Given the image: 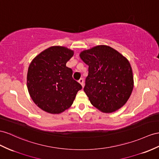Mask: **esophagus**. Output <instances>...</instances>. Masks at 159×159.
<instances>
[{
  "mask_svg": "<svg viewBox=\"0 0 159 159\" xmlns=\"http://www.w3.org/2000/svg\"><path fill=\"white\" fill-rule=\"evenodd\" d=\"M79 83L83 87V84H84V80H83V79H80L79 80Z\"/></svg>",
  "mask_w": 159,
  "mask_h": 159,
  "instance_id": "34e87169",
  "label": "esophagus"
}]
</instances>
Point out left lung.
<instances>
[{
    "label": "left lung",
    "mask_w": 159,
    "mask_h": 159,
    "mask_svg": "<svg viewBox=\"0 0 159 159\" xmlns=\"http://www.w3.org/2000/svg\"><path fill=\"white\" fill-rule=\"evenodd\" d=\"M89 66L84 91L91 103L103 113H112L127 102L134 88L128 59L110 46L99 45L80 53Z\"/></svg>",
    "instance_id": "1"
}]
</instances>
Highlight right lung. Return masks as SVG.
<instances>
[{
  "label": "right lung",
  "mask_w": 159,
  "mask_h": 159,
  "mask_svg": "<svg viewBox=\"0 0 159 159\" xmlns=\"http://www.w3.org/2000/svg\"><path fill=\"white\" fill-rule=\"evenodd\" d=\"M74 51L64 46L48 48L36 56L28 68L27 87L31 99L43 111L59 114L73 103L82 86L72 79L66 64Z\"/></svg>",
  "instance_id": "obj_1"
}]
</instances>
